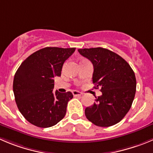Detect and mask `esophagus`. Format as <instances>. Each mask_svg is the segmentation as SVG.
I'll list each match as a JSON object with an SVG mask.
<instances>
[{
	"label": "esophagus",
	"instance_id": "1",
	"mask_svg": "<svg viewBox=\"0 0 153 153\" xmlns=\"http://www.w3.org/2000/svg\"><path fill=\"white\" fill-rule=\"evenodd\" d=\"M72 94L74 96H81V95H82V93L79 92L78 91H72Z\"/></svg>",
	"mask_w": 153,
	"mask_h": 153
}]
</instances>
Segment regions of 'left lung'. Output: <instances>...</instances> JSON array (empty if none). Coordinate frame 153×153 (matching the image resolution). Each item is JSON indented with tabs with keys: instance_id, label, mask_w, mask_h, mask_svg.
Segmentation results:
<instances>
[{
	"instance_id": "left-lung-1",
	"label": "left lung",
	"mask_w": 153,
	"mask_h": 153,
	"mask_svg": "<svg viewBox=\"0 0 153 153\" xmlns=\"http://www.w3.org/2000/svg\"><path fill=\"white\" fill-rule=\"evenodd\" d=\"M94 65L93 83L102 95L85 109L90 122L99 127L118 123L131 109L136 93L135 74L129 64L115 53L102 48L78 49Z\"/></svg>"
}]
</instances>
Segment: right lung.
<instances>
[{"label": "right lung", "instance_id": "right-lung-1", "mask_svg": "<svg viewBox=\"0 0 153 153\" xmlns=\"http://www.w3.org/2000/svg\"><path fill=\"white\" fill-rule=\"evenodd\" d=\"M75 48L48 47L30 55L19 67L13 79V93L24 118L39 128L56 125L66 113L71 92L53 91L55 76H60L65 61Z\"/></svg>", "mask_w": 153, "mask_h": 153}]
</instances>
